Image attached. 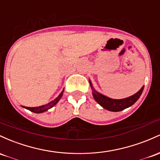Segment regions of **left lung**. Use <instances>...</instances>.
I'll use <instances>...</instances> for the list:
<instances>
[{
  "mask_svg": "<svg viewBox=\"0 0 160 160\" xmlns=\"http://www.w3.org/2000/svg\"><path fill=\"white\" fill-rule=\"evenodd\" d=\"M89 83L90 85H91V90H92V95L94 97V100L103 108L107 109L109 111H112V112H119V111L123 110V109L130 107L131 106L133 105L139 99V98L143 92V88H144V86H142V88L137 93L128 97V98H123V99H112V98H108V97L97 91L93 87L92 83H91L90 79Z\"/></svg>",
  "mask_w": 160,
  "mask_h": 160,
  "instance_id": "obj_1",
  "label": "left lung"
}]
</instances>
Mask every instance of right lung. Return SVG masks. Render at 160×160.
<instances>
[{
  "label": "right lung",
  "mask_w": 160,
  "mask_h": 160,
  "mask_svg": "<svg viewBox=\"0 0 160 160\" xmlns=\"http://www.w3.org/2000/svg\"><path fill=\"white\" fill-rule=\"evenodd\" d=\"M63 91H64V88L62 89V91H61V93L58 95V97H57V98H55L54 100H52V101L50 102V103L45 104V105H42V106H40V107H23V106H22V107L23 108L28 109V110H30L31 112H35V113H41V112H45V111L48 110V109L52 108L53 107H54V106L58 103L59 100H60V98H62V94H63Z\"/></svg>",
  "instance_id": "1"
}]
</instances>
